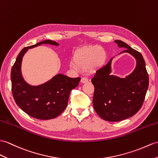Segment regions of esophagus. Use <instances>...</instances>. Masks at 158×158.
Listing matches in <instances>:
<instances>
[{
  "label": "esophagus",
  "instance_id": "34e87169",
  "mask_svg": "<svg viewBox=\"0 0 158 158\" xmlns=\"http://www.w3.org/2000/svg\"><path fill=\"white\" fill-rule=\"evenodd\" d=\"M88 81V79L87 78H86V77H84V78H82V79H81L82 83H86Z\"/></svg>",
  "mask_w": 158,
  "mask_h": 158
}]
</instances>
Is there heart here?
Listing matches in <instances>:
<instances>
[{"instance_id":"obj_1","label":"heart","mask_w":158,"mask_h":158,"mask_svg":"<svg viewBox=\"0 0 158 158\" xmlns=\"http://www.w3.org/2000/svg\"><path fill=\"white\" fill-rule=\"evenodd\" d=\"M74 60L70 61V66L75 70L97 68L105 61L106 54L104 49L98 45L82 48L74 53Z\"/></svg>"}]
</instances>
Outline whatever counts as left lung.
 <instances>
[{"mask_svg": "<svg viewBox=\"0 0 158 158\" xmlns=\"http://www.w3.org/2000/svg\"><path fill=\"white\" fill-rule=\"evenodd\" d=\"M118 48H125L118 53H128L136 61L135 68L124 78L111 74L113 57L99 68L92 78L94 86L93 106L100 117L107 121L117 122L136 114L143 105L149 86L145 62L139 52L125 42L115 40Z\"/></svg>", "mask_w": 158, "mask_h": 158, "instance_id": "left-lung-1", "label": "left lung"}]
</instances>
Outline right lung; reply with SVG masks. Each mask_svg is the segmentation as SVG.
Returning a JSON list of instances; mask_svg holds the SVG:
<instances>
[{
    "mask_svg": "<svg viewBox=\"0 0 158 158\" xmlns=\"http://www.w3.org/2000/svg\"><path fill=\"white\" fill-rule=\"evenodd\" d=\"M41 44L59 45L56 41L44 40L23 49L11 70L10 79L13 98L19 108L33 118L49 120L58 117L66 109L70 92L78 86L80 78L58 74L38 86L27 82L21 72L23 57L29 49Z\"/></svg>",
    "mask_w": 158,
    "mask_h": 158,
    "instance_id": "1",
    "label": "right lung"
}]
</instances>
